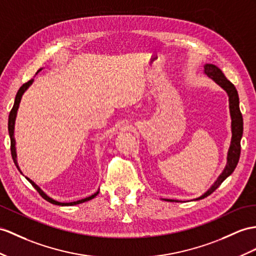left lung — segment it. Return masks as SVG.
<instances>
[{"label": "left lung", "instance_id": "1", "mask_svg": "<svg viewBox=\"0 0 256 256\" xmlns=\"http://www.w3.org/2000/svg\"><path fill=\"white\" fill-rule=\"evenodd\" d=\"M204 72L208 74L210 78L213 79L217 84H220L222 88L228 93L229 96V108H230V115H232V144H230L229 151H228V158H227V165L226 168L224 170L222 174L217 179V182L212 186V188L200 198H198L196 200H201L212 194L218 186H220L224 180L227 177H229L234 170H236V165H238V162L240 158V153H241V138L243 134V118L242 114L240 112L239 108V96L238 91H236V86L230 82V81L225 77V74L220 68L216 67L215 65L206 64L204 66ZM166 201H177V200H167Z\"/></svg>", "mask_w": 256, "mask_h": 256}]
</instances>
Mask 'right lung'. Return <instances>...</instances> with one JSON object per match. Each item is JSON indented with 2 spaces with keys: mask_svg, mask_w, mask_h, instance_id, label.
I'll list each match as a JSON object with an SVG mask.
<instances>
[{
  "mask_svg": "<svg viewBox=\"0 0 256 256\" xmlns=\"http://www.w3.org/2000/svg\"><path fill=\"white\" fill-rule=\"evenodd\" d=\"M32 81H34V79H30L29 81H27V82H24L20 88V90L17 91V94H16V98H15V102H14V105H13V108H12V110H10V115H8V134H10V153H12V158H13V160H14V163H15V165H16V167L18 168V170L20 172V167H18V164H17V160H16V148H15V139H14V124H15V118H16V114H17V110H18V106H20V100H22V94H24V92L26 91L27 89H28V86L32 84ZM27 178V177H26ZM27 180L28 182L32 184V186L34 188L39 192V194L44 198V200H46L48 202H50V203H52V204H55V205H62V206H68V205H76V204H80V203H84V202H86V201H89V200H91V198H96L98 194V191L96 192V193H94V194H92L91 196H88V198H82V200H79V201H76V202H70V203H62V202H58V201H55V200H53V198H48L44 192H43L38 186H36L32 180H30L29 178H27Z\"/></svg>",
  "mask_w": 256,
  "mask_h": 256,
  "instance_id": "add662e5",
  "label": "right lung"
}]
</instances>
